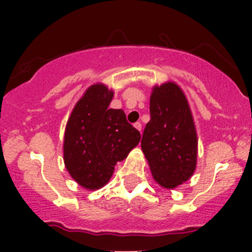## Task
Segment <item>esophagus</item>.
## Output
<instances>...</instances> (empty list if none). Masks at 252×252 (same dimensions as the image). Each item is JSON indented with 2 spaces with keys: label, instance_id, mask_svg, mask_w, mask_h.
I'll return each instance as SVG.
<instances>
[{
  "label": "esophagus",
  "instance_id": "obj_1",
  "mask_svg": "<svg viewBox=\"0 0 252 252\" xmlns=\"http://www.w3.org/2000/svg\"><path fill=\"white\" fill-rule=\"evenodd\" d=\"M133 126H135V128H136V130H139L140 132H141V128H142V125L140 124V122H136V124L133 125Z\"/></svg>",
  "mask_w": 252,
  "mask_h": 252
}]
</instances>
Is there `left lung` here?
Returning a JSON list of instances; mask_svg holds the SVG:
<instances>
[{"label": "left lung", "mask_w": 252, "mask_h": 252, "mask_svg": "<svg viewBox=\"0 0 252 252\" xmlns=\"http://www.w3.org/2000/svg\"><path fill=\"white\" fill-rule=\"evenodd\" d=\"M150 116L142 135V153L154 180L162 188H177L194 173L198 153L192 111L177 83L154 86Z\"/></svg>", "instance_id": "left-lung-1"}]
</instances>
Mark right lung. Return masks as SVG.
<instances>
[{
    "label": "right lung",
    "mask_w": 252,
    "mask_h": 252,
    "mask_svg": "<svg viewBox=\"0 0 252 252\" xmlns=\"http://www.w3.org/2000/svg\"><path fill=\"white\" fill-rule=\"evenodd\" d=\"M113 91L91 86L75 103L64 133V164L70 177L88 190L108 183L117 161L136 148L141 135L122 110L110 108Z\"/></svg>",
    "instance_id": "1"
}]
</instances>
